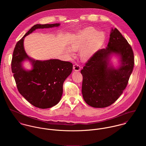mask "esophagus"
I'll list each match as a JSON object with an SVG mask.
<instances>
[{
    "label": "esophagus",
    "instance_id": "obj_1",
    "mask_svg": "<svg viewBox=\"0 0 146 146\" xmlns=\"http://www.w3.org/2000/svg\"><path fill=\"white\" fill-rule=\"evenodd\" d=\"M73 69L74 71H79L81 69V67L80 66L79 64H75L74 66H73Z\"/></svg>",
    "mask_w": 146,
    "mask_h": 146
}]
</instances>
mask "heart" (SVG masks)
<instances>
[{
	"label": "heart",
	"mask_w": 146,
	"mask_h": 146,
	"mask_svg": "<svg viewBox=\"0 0 146 146\" xmlns=\"http://www.w3.org/2000/svg\"><path fill=\"white\" fill-rule=\"evenodd\" d=\"M106 40L104 33L99 32L93 27H88L74 35L69 44L72 51L80 50V56L83 60L90 59L102 46ZM66 52L73 53L70 49Z\"/></svg>",
	"instance_id": "heart-1"
}]
</instances>
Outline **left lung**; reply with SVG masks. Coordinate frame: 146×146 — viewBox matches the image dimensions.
Listing matches in <instances>:
<instances>
[{
    "label": "left lung",
    "instance_id": "left-lung-1",
    "mask_svg": "<svg viewBox=\"0 0 146 146\" xmlns=\"http://www.w3.org/2000/svg\"><path fill=\"white\" fill-rule=\"evenodd\" d=\"M113 55L119 58L117 68L110 62ZM134 64L131 46L116 28H112L107 47L99 50L81 70L85 102L95 108L113 104L128 83Z\"/></svg>",
    "mask_w": 146,
    "mask_h": 146
}]
</instances>
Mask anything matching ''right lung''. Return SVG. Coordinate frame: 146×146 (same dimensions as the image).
<instances>
[{"mask_svg":"<svg viewBox=\"0 0 146 146\" xmlns=\"http://www.w3.org/2000/svg\"><path fill=\"white\" fill-rule=\"evenodd\" d=\"M59 26L60 23L35 25L17 42L13 53L12 71L19 93L29 103L42 109L52 107L60 101L63 82L71 74L73 65L57 59L35 60L26 53L23 42L27 35L36 29ZM25 60L31 63V70L23 67Z\"/></svg>","mask_w":146,"mask_h":146,"instance_id":"right-lung-1","label":"right lung"}]
</instances>
